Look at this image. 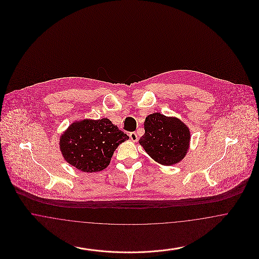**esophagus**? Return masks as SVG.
I'll use <instances>...</instances> for the list:
<instances>
[{
	"mask_svg": "<svg viewBox=\"0 0 259 259\" xmlns=\"http://www.w3.org/2000/svg\"><path fill=\"white\" fill-rule=\"evenodd\" d=\"M129 137H130L132 142H137L138 141V135H137V133H135V132H131L129 134Z\"/></svg>",
	"mask_w": 259,
	"mask_h": 259,
	"instance_id": "1",
	"label": "esophagus"
}]
</instances>
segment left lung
Here are the masks:
<instances>
[{
    "label": "left lung",
    "mask_w": 259,
    "mask_h": 259,
    "mask_svg": "<svg viewBox=\"0 0 259 259\" xmlns=\"http://www.w3.org/2000/svg\"><path fill=\"white\" fill-rule=\"evenodd\" d=\"M190 131L182 120L159 112L148 115L140 145L157 163L171 166L185 158L189 148Z\"/></svg>",
    "instance_id": "1"
}]
</instances>
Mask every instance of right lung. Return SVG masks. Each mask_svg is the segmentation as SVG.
<instances>
[{"label": "right lung", "instance_id": "obj_1", "mask_svg": "<svg viewBox=\"0 0 259 259\" xmlns=\"http://www.w3.org/2000/svg\"><path fill=\"white\" fill-rule=\"evenodd\" d=\"M128 139L108 118L83 119L68 127L59 146L65 160L79 171L100 172L109 166L114 150Z\"/></svg>", "mask_w": 259, "mask_h": 259}]
</instances>
